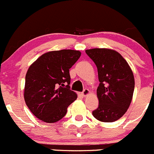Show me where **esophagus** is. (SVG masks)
<instances>
[{"instance_id": "obj_1", "label": "esophagus", "mask_w": 154, "mask_h": 154, "mask_svg": "<svg viewBox=\"0 0 154 154\" xmlns=\"http://www.w3.org/2000/svg\"><path fill=\"white\" fill-rule=\"evenodd\" d=\"M89 93H90L89 90H88V88H85V89H84V91H82V95H83L84 97H86L87 95H88V94H89Z\"/></svg>"}]
</instances>
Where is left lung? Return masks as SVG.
Masks as SVG:
<instances>
[{
    "label": "left lung",
    "instance_id": "1",
    "mask_svg": "<svg viewBox=\"0 0 154 154\" xmlns=\"http://www.w3.org/2000/svg\"><path fill=\"white\" fill-rule=\"evenodd\" d=\"M85 52L97 66L100 81L97 90L99 106L93 115L102 122L116 121L126 113L132 101L135 88L132 69L114 50L92 48Z\"/></svg>",
    "mask_w": 154,
    "mask_h": 154
}]
</instances>
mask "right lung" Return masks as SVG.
<instances>
[{"instance_id": "right-lung-1", "label": "right lung", "mask_w": 154, "mask_h": 154, "mask_svg": "<svg viewBox=\"0 0 154 154\" xmlns=\"http://www.w3.org/2000/svg\"><path fill=\"white\" fill-rule=\"evenodd\" d=\"M79 51L63 49L45 53L32 63L25 76L24 97L30 112L43 122H57L77 98L70 90L69 69Z\"/></svg>"}]
</instances>
